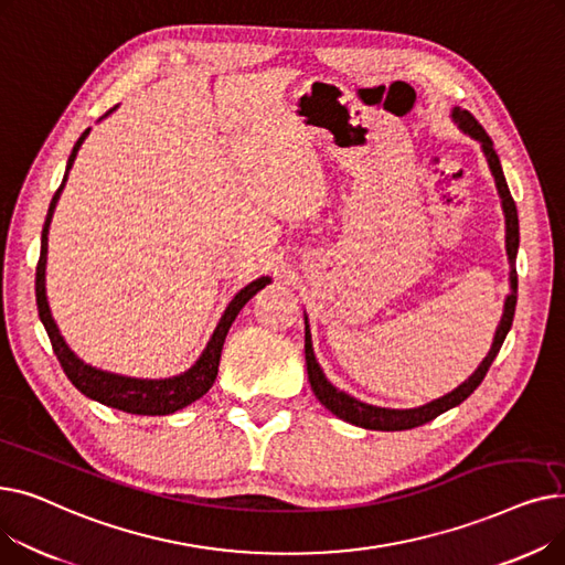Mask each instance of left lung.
Returning a JSON list of instances; mask_svg holds the SVG:
<instances>
[{"mask_svg":"<svg viewBox=\"0 0 565 565\" xmlns=\"http://www.w3.org/2000/svg\"><path fill=\"white\" fill-rule=\"evenodd\" d=\"M454 121L458 124V128L469 135L471 139H477L483 148L488 167L494 175V185L497 192L501 196V207H503V217H507V254L511 260V292L507 302H503V316L499 320V328L494 332V341L490 352L486 354V360L479 364V369L473 371L460 387H456L451 394L441 396L437 401H430L422 407H412V409H390V407H377V405H369L362 403L358 398H352L350 394L337 390L334 384L324 377L320 364L316 362V354H313V345H311V332H309V322L305 316V358H307V373H309V382H311V390L316 394V398L328 407L332 414H337L339 419L352 424V426H360V428H369V430H409V428H417L424 426L428 422H433L435 417H439L441 412H447L456 405H460L465 398H469L473 394V390L479 387L483 382L488 369L492 366L494 358L501 350L503 339H507L511 324H513V316H515V305H518V270H515V256H518V247H520V222H518V207L515 201L511 196V190L507 185V178H503L501 171V162L499 156L492 146V139L488 137V132L483 130V126L473 118L467 109L456 107L454 109Z\"/></svg>","mask_w":565,"mask_h":565,"instance_id":"left-lung-1","label":"left lung"}]
</instances>
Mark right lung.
Listing matches in <instances>:
<instances>
[{
	"label": "right lung",
	"mask_w": 565,
	"mask_h": 565,
	"mask_svg": "<svg viewBox=\"0 0 565 565\" xmlns=\"http://www.w3.org/2000/svg\"><path fill=\"white\" fill-rule=\"evenodd\" d=\"M116 107H111L107 114H111ZM105 114V116H107ZM103 116V118H105ZM88 130L86 128L82 132V137L75 141L73 146V153L68 158L66 164V173H64V181L58 185V190L54 192L50 207H47V217H45V226H43V235H41V258L36 265V305H39V316L43 328L50 337L52 350L56 354L58 364H62L64 373L68 375V380L75 384L77 392H82L84 396L94 398L103 405L116 407L121 412L128 414H148V417H156V414H173L175 409H183L190 403L199 401L207 390L213 387V382L217 377V369H220V358H222V345L224 339L228 334V328L233 324L235 316L241 313V309L254 298V295L265 288V284H270V277H260L252 284H247L241 292L235 295V298L228 302L222 320L217 322V328L207 341L205 350L201 352V358L196 360V364L192 369H188L181 375H173V377H164V380H141V377H126V375H116L109 371H100L84 364L77 354L66 345L64 337L58 334L56 322L50 313V305H47V295H45V263H47V233H50V222L54 215V207L58 196H62V190L66 185V178L68 171L77 158V151L82 141L86 139Z\"/></svg>",
	"instance_id": "obj_1"
}]
</instances>
